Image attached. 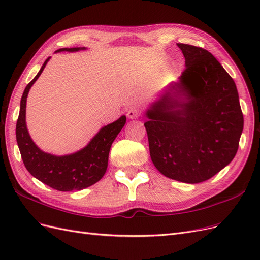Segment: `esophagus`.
<instances>
[{
	"label": "esophagus",
	"mask_w": 260,
	"mask_h": 260,
	"mask_svg": "<svg viewBox=\"0 0 260 260\" xmlns=\"http://www.w3.org/2000/svg\"><path fill=\"white\" fill-rule=\"evenodd\" d=\"M127 116L129 119H138L141 117V109L138 107H131L128 109Z\"/></svg>",
	"instance_id": "obj_1"
}]
</instances>
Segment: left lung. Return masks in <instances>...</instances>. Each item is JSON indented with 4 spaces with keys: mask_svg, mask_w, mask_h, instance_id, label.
Returning a JSON list of instances; mask_svg holds the SVG:
<instances>
[{
    "mask_svg": "<svg viewBox=\"0 0 260 260\" xmlns=\"http://www.w3.org/2000/svg\"><path fill=\"white\" fill-rule=\"evenodd\" d=\"M185 58L178 83L147 109L149 154L167 178L200 183L229 165L244 119L231 76L208 51L177 43Z\"/></svg>",
    "mask_w": 260,
    "mask_h": 260,
    "instance_id": "left-lung-1",
    "label": "left lung"
}]
</instances>
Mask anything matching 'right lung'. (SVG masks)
Wrapping results in <instances>:
<instances>
[{"instance_id": "add662e5", "label": "right lung", "mask_w": 260, "mask_h": 260, "mask_svg": "<svg viewBox=\"0 0 260 260\" xmlns=\"http://www.w3.org/2000/svg\"><path fill=\"white\" fill-rule=\"evenodd\" d=\"M85 48H64L56 52H77ZM50 57L46 58L32 81L22 93L16 123V140L27 170L44 184L61 192L79 191L93 185L105 175L109 149L125 123V116L102 128L89 144L74 154L56 156L39 148L30 138L26 125V103L31 86L42 74Z\"/></svg>"}]
</instances>
